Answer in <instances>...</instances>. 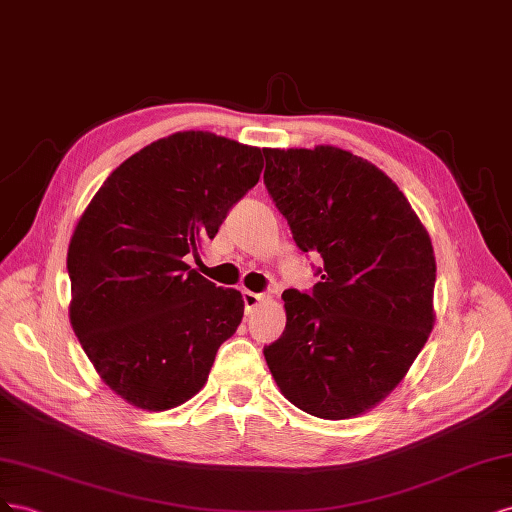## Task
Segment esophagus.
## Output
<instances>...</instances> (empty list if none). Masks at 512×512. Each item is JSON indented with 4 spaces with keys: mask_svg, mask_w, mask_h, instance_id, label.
Listing matches in <instances>:
<instances>
[{
    "mask_svg": "<svg viewBox=\"0 0 512 512\" xmlns=\"http://www.w3.org/2000/svg\"><path fill=\"white\" fill-rule=\"evenodd\" d=\"M242 300H244V309H246V313H251V311H255L257 306L266 300V296L264 294H255V291H242Z\"/></svg>",
    "mask_w": 512,
    "mask_h": 512,
    "instance_id": "obj_1",
    "label": "esophagus"
}]
</instances>
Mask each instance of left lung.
Returning a JSON list of instances; mask_svg holds the SVG:
<instances>
[{
  "label": "left lung",
  "instance_id": "8db88e82",
  "mask_svg": "<svg viewBox=\"0 0 512 512\" xmlns=\"http://www.w3.org/2000/svg\"><path fill=\"white\" fill-rule=\"evenodd\" d=\"M264 184L296 246L324 264L311 291H283L287 324L264 347L276 386L302 412L371 410L433 328L427 229L384 171L345 150H264Z\"/></svg>",
  "mask_w": 512,
  "mask_h": 512
}]
</instances>
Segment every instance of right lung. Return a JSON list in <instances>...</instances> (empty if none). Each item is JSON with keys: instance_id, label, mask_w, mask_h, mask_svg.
I'll use <instances>...</instances> for the list:
<instances>
[{"instance_id": "add662e5", "label": "right lung", "mask_w": 512, "mask_h": 512, "mask_svg": "<svg viewBox=\"0 0 512 512\" xmlns=\"http://www.w3.org/2000/svg\"><path fill=\"white\" fill-rule=\"evenodd\" d=\"M261 169L259 148L186 130L124 160L79 218L66 259L70 324L102 382L130 405L165 412L195 397L236 332L242 294L188 259Z\"/></svg>"}]
</instances>
